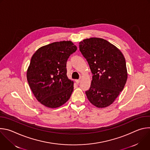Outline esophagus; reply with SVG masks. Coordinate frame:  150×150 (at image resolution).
<instances>
[{"instance_id":"esophagus-1","label":"esophagus","mask_w":150,"mask_h":150,"mask_svg":"<svg viewBox=\"0 0 150 150\" xmlns=\"http://www.w3.org/2000/svg\"><path fill=\"white\" fill-rule=\"evenodd\" d=\"M75 81H76V83L77 84H78V83H79L81 82V80H79V79H78V80H76Z\"/></svg>"}]
</instances>
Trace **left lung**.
I'll return each instance as SVG.
<instances>
[{
	"mask_svg": "<svg viewBox=\"0 0 150 150\" xmlns=\"http://www.w3.org/2000/svg\"><path fill=\"white\" fill-rule=\"evenodd\" d=\"M79 50L93 74L90 102L98 108L111 105L123 90L127 78L126 61L120 50L107 40L97 37L79 42Z\"/></svg>",
	"mask_w": 150,
	"mask_h": 150,
	"instance_id": "obj_1",
	"label": "left lung"
}]
</instances>
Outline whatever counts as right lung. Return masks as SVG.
I'll list each match as a JSON object with an SVG mask.
<instances>
[{
    "mask_svg": "<svg viewBox=\"0 0 150 150\" xmlns=\"http://www.w3.org/2000/svg\"><path fill=\"white\" fill-rule=\"evenodd\" d=\"M77 47L71 41L54 42L39 48L27 71L29 86L36 99L49 108L65 104L74 91L67 75V62Z\"/></svg>",
    "mask_w": 150,
    "mask_h": 150,
    "instance_id": "1",
    "label": "right lung"
}]
</instances>
